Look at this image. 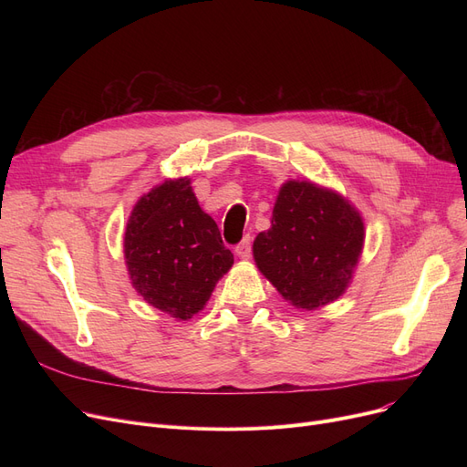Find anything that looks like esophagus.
<instances>
[{"label":"esophagus","mask_w":467,"mask_h":467,"mask_svg":"<svg viewBox=\"0 0 467 467\" xmlns=\"http://www.w3.org/2000/svg\"><path fill=\"white\" fill-rule=\"evenodd\" d=\"M234 254H236L238 259L248 261L250 255H252V238H250V236L244 238V240L238 244V246L234 248Z\"/></svg>","instance_id":"esophagus-1"}]
</instances>
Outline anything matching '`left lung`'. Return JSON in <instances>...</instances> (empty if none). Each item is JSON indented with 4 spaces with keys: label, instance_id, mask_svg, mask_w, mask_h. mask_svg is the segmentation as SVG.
<instances>
[{
    "label": "left lung",
    "instance_id": "obj_1",
    "mask_svg": "<svg viewBox=\"0 0 467 467\" xmlns=\"http://www.w3.org/2000/svg\"><path fill=\"white\" fill-rule=\"evenodd\" d=\"M363 244V217L347 196L308 180H287L271 229L255 236L252 250L261 275L291 306L316 310L345 296Z\"/></svg>",
    "mask_w": 467,
    "mask_h": 467
}]
</instances>
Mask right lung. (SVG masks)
I'll return each mask as SVG.
<instances>
[{"label":"right lung","mask_w":467,"mask_h":467,"mask_svg":"<svg viewBox=\"0 0 467 467\" xmlns=\"http://www.w3.org/2000/svg\"><path fill=\"white\" fill-rule=\"evenodd\" d=\"M122 248L138 296L178 322L206 306L215 284L234 263L187 176L164 180L140 196Z\"/></svg>","instance_id":"1"}]
</instances>
